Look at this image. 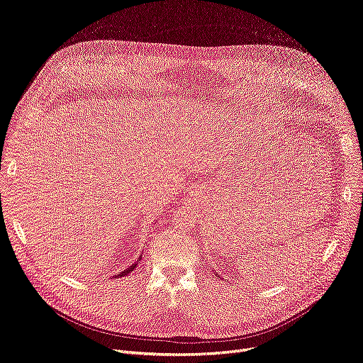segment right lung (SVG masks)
Listing matches in <instances>:
<instances>
[{"label":"right lung","instance_id":"1","mask_svg":"<svg viewBox=\"0 0 363 363\" xmlns=\"http://www.w3.org/2000/svg\"><path fill=\"white\" fill-rule=\"evenodd\" d=\"M139 260H140V257H139V259H138V262H136V263H134V264H131V266H128V267H127V269H125V271H123V272H119V274H116V275H115V278H121V277H124V275H127V274H130V272H131V271H133V269H134V267H136V266H138V263H139Z\"/></svg>","mask_w":363,"mask_h":363}]
</instances>
